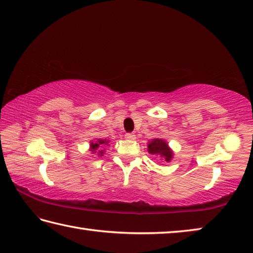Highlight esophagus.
Masks as SVG:
<instances>
[{
    "mask_svg": "<svg viewBox=\"0 0 253 253\" xmlns=\"http://www.w3.org/2000/svg\"><path fill=\"white\" fill-rule=\"evenodd\" d=\"M126 139H129V140H135L136 139V135L135 133H131V132H127L125 135Z\"/></svg>",
    "mask_w": 253,
    "mask_h": 253,
    "instance_id": "1",
    "label": "esophagus"
}]
</instances>
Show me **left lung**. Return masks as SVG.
<instances>
[{"label":"left lung","mask_w":253,"mask_h":253,"mask_svg":"<svg viewBox=\"0 0 253 253\" xmlns=\"http://www.w3.org/2000/svg\"><path fill=\"white\" fill-rule=\"evenodd\" d=\"M148 152L151 153V155L161 157L162 160H165L167 162H170L173 158V151L170 149V147L168 146L167 141L160 139V138L152 139L148 143Z\"/></svg>","instance_id":"left-lung-1"}]
</instances>
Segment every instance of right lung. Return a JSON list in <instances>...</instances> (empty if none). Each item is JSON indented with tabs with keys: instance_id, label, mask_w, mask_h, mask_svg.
<instances>
[{
	"instance_id": "add662e5",
	"label": "right lung",
	"mask_w": 253,
	"mask_h": 253,
	"mask_svg": "<svg viewBox=\"0 0 253 253\" xmlns=\"http://www.w3.org/2000/svg\"><path fill=\"white\" fill-rule=\"evenodd\" d=\"M108 140H106V139H97L96 141H92L91 142V145H90V150L92 151V153H96L97 152V156L100 155L101 157L103 156V153H104V150H103V147L104 146H106V145H108Z\"/></svg>"
}]
</instances>
